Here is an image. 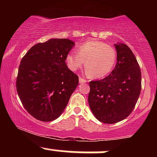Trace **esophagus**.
I'll return each mask as SVG.
<instances>
[{
	"mask_svg": "<svg viewBox=\"0 0 157 157\" xmlns=\"http://www.w3.org/2000/svg\"><path fill=\"white\" fill-rule=\"evenodd\" d=\"M79 82H80V83H85V82H87V81H86L83 78H81V77H79Z\"/></svg>",
	"mask_w": 157,
	"mask_h": 157,
	"instance_id": "1",
	"label": "esophagus"
}]
</instances>
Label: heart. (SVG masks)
Here are the masks:
<instances>
[{"mask_svg": "<svg viewBox=\"0 0 157 157\" xmlns=\"http://www.w3.org/2000/svg\"><path fill=\"white\" fill-rule=\"evenodd\" d=\"M86 73L94 78L108 76L114 67L117 52L111 46L101 41L89 40L80 45L76 52H69L66 57L67 67L76 71L84 65Z\"/></svg>", "mask_w": 157, "mask_h": 157, "instance_id": "heart-1", "label": "heart"}]
</instances>
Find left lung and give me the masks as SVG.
I'll return each instance as SVG.
<instances>
[{"instance_id":"obj_1","label":"left lung","mask_w":157,"mask_h":157,"mask_svg":"<svg viewBox=\"0 0 157 157\" xmlns=\"http://www.w3.org/2000/svg\"><path fill=\"white\" fill-rule=\"evenodd\" d=\"M117 62L109 76L89 82V107L99 121L113 124L131 114L141 92V70L127 45L114 44Z\"/></svg>"}]
</instances>
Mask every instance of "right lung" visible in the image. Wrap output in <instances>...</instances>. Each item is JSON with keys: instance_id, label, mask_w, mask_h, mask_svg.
I'll list each match as a JSON object with an SVG mask.
<instances>
[{"instance_id": "1", "label": "right lung", "mask_w": 157, "mask_h": 157, "mask_svg": "<svg viewBox=\"0 0 157 157\" xmlns=\"http://www.w3.org/2000/svg\"><path fill=\"white\" fill-rule=\"evenodd\" d=\"M75 45L68 39L52 38L32 46L21 60L17 91L23 107L37 120L58 118L78 86V76L65 61Z\"/></svg>"}]
</instances>
